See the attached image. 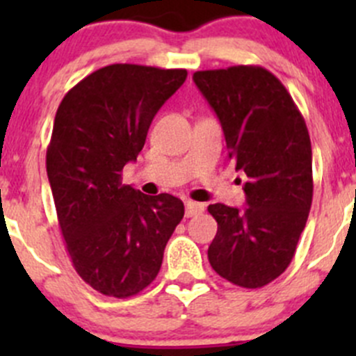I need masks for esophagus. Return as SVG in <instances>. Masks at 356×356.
Listing matches in <instances>:
<instances>
[{"label":"esophagus","instance_id":"34e87169","mask_svg":"<svg viewBox=\"0 0 356 356\" xmlns=\"http://www.w3.org/2000/svg\"><path fill=\"white\" fill-rule=\"evenodd\" d=\"M204 210V207L196 201H186V217H196L201 211Z\"/></svg>","mask_w":356,"mask_h":356}]
</instances>
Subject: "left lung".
<instances>
[{"label":"left lung","mask_w":356,"mask_h":356,"mask_svg":"<svg viewBox=\"0 0 356 356\" xmlns=\"http://www.w3.org/2000/svg\"><path fill=\"white\" fill-rule=\"evenodd\" d=\"M193 81L220 120L236 170L246 174L245 210L208 207L218 224L208 260L232 284L264 288L289 267L307 225L314 196L307 124L264 67L200 70Z\"/></svg>","instance_id":"8db88e82"}]
</instances>
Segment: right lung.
Returning a JSON list of instances; mask_svg holds the SVG:
<instances>
[{
	"mask_svg": "<svg viewBox=\"0 0 356 356\" xmlns=\"http://www.w3.org/2000/svg\"><path fill=\"white\" fill-rule=\"evenodd\" d=\"M184 68L113 63L92 72L56 110L46 170L75 272L113 298L136 296L160 272L184 203L122 184L153 117L184 84Z\"/></svg>",
	"mask_w": 356,
	"mask_h": 356,
	"instance_id": "right-lung-1",
	"label": "right lung"
}]
</instances>
